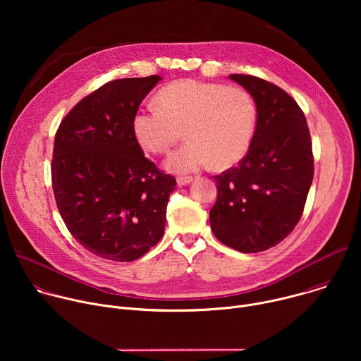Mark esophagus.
Returning a JSON list of instances; mask_svg holds the SVG:
<instances>
[{"label": "esophagus", "instance_id": "1", "mask_svg": "<svg viewBox=\"0 0 361 361\" xmlns=\"http://www.w3.org/2000/svg\"><path fill=\"white\" fill-rule=\"evenodd\" d=\"M191 181H192V177H177V184H178L180 187L188 185Z\"/></svg>", "mask_w": 361, "mask_h": 361}]
</instances>
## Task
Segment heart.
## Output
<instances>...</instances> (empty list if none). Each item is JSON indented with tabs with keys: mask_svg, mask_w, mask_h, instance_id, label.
<instances>
[{
	"mask_svg": "<svg viewBox=\"0 0 361 361\" xmlns=\"http://www.w3.org/2000/svg\"><path fill=\"white\" fill-rule=\"evenodd\" d=\"M157 98L135 113L133 133L142 148L163 154L185 130L190 141L167 157L169 171L187 174L212 163L228 169L244 159L257 124L247 90L187 78L163 87Z\"/></svg>",
	"mask_w": 361,
	"mask_h": 361,
	"instance_id": "b5f03b06",
	"label": "heart"
}]
</instances>
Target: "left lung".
<instances>
[{
    "mask_svg": "<svg viewBox=\"0 0 361 361\" xmlns=\"http://www.w3.org/2000/svg\"><path fill=\"white\" fill-rule=\"evenodd\" d=\"M257 107V124L238 167L214 176L217 201L210 210L214 235L241 252L283 241L297 226L313 183L312 138L297 102L280 87L231 74Z\"/></svg>",
    "mask_w": 361,
    "mask_h": 361,
    "instance_id": "8db88e82",
    "label": "left lung"
}]
</instances>
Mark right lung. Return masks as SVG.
Segmentation results:
<instances>
[{
  "label": "right lung",
  "mask_w": 361,
  "mask_h": 361,
  "mask_svg": "<svg viewBox=\"0 0 361 361\" xmlns=\"http://www.w3.org/2000/svg\"><path fill=\"white\" fill-rule=\"evenodd\" d=\"M160 75L114 80L61 121L51 178L71 235L111 262H134L156 245L166 227L176 178L144 157L133 118Z\"/></svg>",
  "instance_id": "add662e5"
}]
</instances>
